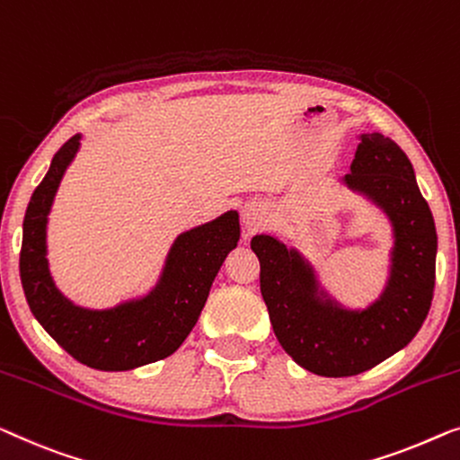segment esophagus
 <instances>
[{
  "label": "esophagus",
  "mask_w": 460,
  "mask_h": 460,
  "mask_svg": "<svg viewBox=\"0 0 460 460\" xmlns=\"http://www.w3.org/2000/svg\"><path fill=\"white\" fill-rule=\"evenodd\" d=\"M265 219V208L261 201H246L244 208L241 209V222L243 228L246 232V236H251L252 232H257L261 228Z\"/></svg>",
  "instance_id": "1"
}]
</instances>
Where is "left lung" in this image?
Instances as JSON below:
<instances>
[{
  "label": "left lung",
  "mask_w": 460,
  "mask_h": 460,
  "mask_svg": "<svg viewBox=\"0 0 460 460\" xmlns=\"http://www.w3.org/2000/svg\"><path fill=\"white\" fill-rule=\"evenodd\" d=\"M358 141L342 182L388 217L394 241L388 279L374 303L365 309L344 307L295 246L270 234L251 241L278 342L295 363L323 377L363 374L404 349L434 298L438 234L415 170L392 138L367 132Z\"/></svg>",
  "instance_id": "1"
}]
</instances>
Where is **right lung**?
I'll use <instances>...</instances> for the list:
<instances>
[{
  "instance_id": "add662e5",
  "label": "right lung",
  "mask_w": 460,
  "mask_h": 460,
  "mask_svg": "<svg viewBox=\"0 0 460 460\" xmlns=\"http://www.w3.org/2000/svg\"><path fill=\"white\" fill-rule=\"evenodd\" d=\"M81 141L83 135H75L62 145L32 192L22 224L20 279L32 315L68 355L99 371H128L170 357L186 341L224 259L236 249L241 224L236 211H226L178 234L147 295L110 309H86L72 303L53 282L48 222L59 182L75 162Z\"/></svg>"
}]
</instances>
